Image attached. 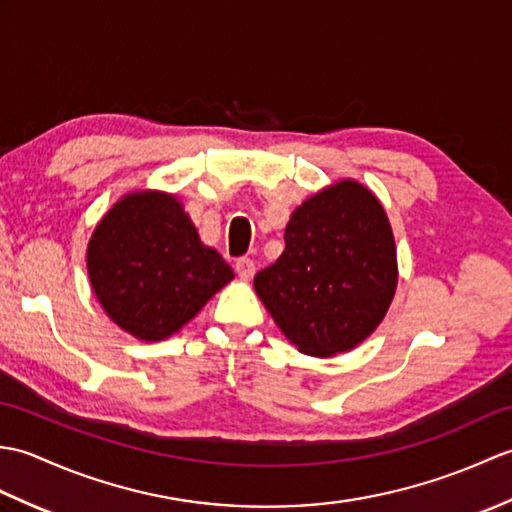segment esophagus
Returning a JSON list of instances; mask_svg holds the SVG:
<instances>
[{"label":"esophagus","instance_id":"obj_1","mask_svg":"<svg viewBox=\"0 0 512 512\" xmlns=\"http://www.w3.org/2000/svg\"><path fill=\"white\" fill-rule=\"evenodd\" d=\"M235 270H237V275L242 277V279H253V275H255V262H253V259H248V257H239L237 262H235Z\"/></svg>","mask_w":512,"mask_h":512}]
</instances>
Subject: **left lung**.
Segmentation results:
<instances>
[{
    "mask_svg": "<svg viewBox=\"0 0 512 512\" xmlns=\"http://www.w3.org/2000/svg\"><path fill=\"white\" fill-rule=\"evenodd\" d=\"M286 248L255 292L303 354L334 356L367 339L394 299L396 246L383 206L343 180L292 213Z\"/></svg>",
    "mask_w": 512,
    "mask_h": 512,
    "instance_id": "obj_1",
    "label": "left lung"
}]
</instances>
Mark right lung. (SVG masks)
I'll list each match as a JSON object with an SVG mask.
<instances>
[{
  "label": "right lung",
  "mask_w": 512,
  "mask_h": 512,
  "mask_svg": "<svg viewBox=\"0 0 512 512\" xmlns=\"http://www.w3.org/2000/svg\"><path fill=\"white\" fill-rule=\"evenodd\" d=\"M88 273L112 321L143 341L178 332L233 279L167 193H132L103 217L88 246Z\"/></svg>",
  "instance_id": "obj_1"
}]
</instances>
